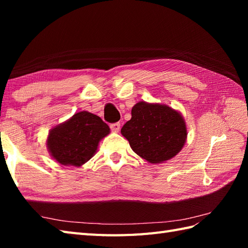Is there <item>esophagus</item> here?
<instances>
[{
	"label": "esophagus",
	"instance_id": "1",
	"mask_svg": "<svg viewBox=\"0 0 248 248\" xmlns=\"http://www.w3.org/2000/svg\"><path fill=\"white\" fill-rule=\"evenodd\" d=\"M110 130H112L113 132H115V133L119 132V130H120V124H119V123L112 124H110Z\"/></svg>",
	"mask_w": 248,
	"mask_h": 248
}]
</instances>
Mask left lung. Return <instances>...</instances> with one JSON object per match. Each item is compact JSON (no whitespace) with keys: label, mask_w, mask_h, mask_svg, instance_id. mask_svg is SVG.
<instances>
[{"label":"left lung","mask_w":248,"mask_h":248,"mask_svg":"<svg viewBox=\"0 0 248 248\" xmlns=\"http://www.w3.org/2000/svg\"><path fill=\"white\" fill-rule=\"evenodd\" d=\"M132 117L121 128L136 155L151 164L176 156L187 138L186 120L166 104L140 101L131 110Z\"/></svg>","instance_id":"obj_1"}]
</instances>
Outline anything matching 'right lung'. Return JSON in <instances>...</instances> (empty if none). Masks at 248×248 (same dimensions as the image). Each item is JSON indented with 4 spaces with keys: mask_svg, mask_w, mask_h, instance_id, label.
<instances>
[{
    "mask_svg": "<svg viewBox=\"0 0 248 248\" xmlns=\"http://www.w3.org/2000/svg\"><path fill=\"white\" fill-rule=\"evenodd\" d=\"M108 134V125L99 116L82 110L50 130L46 147L61 165L78 167L92 159Z\"/></svg>",
    "mask_w": 248,
    "mask_h": 248,
    "instance_id": "obj_1",
    "label": "right lung"
}]
</instances>
